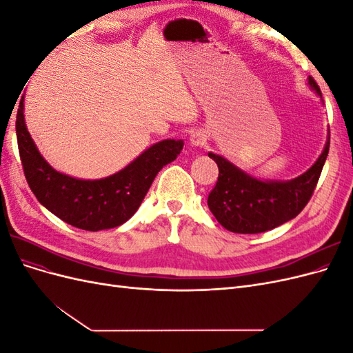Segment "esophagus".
Segmentation results:
<instances>
[{"mask_svg": "<svg viewBox=\"0 0 353 353\" xmlns=\"http://www.w3.org/2000/svg\"><path fill=\"white\" fill-rule=\"evenodd\" d=\"M205 141H206V138L201 132H194L193 135L190 137V143L193 145H203V144H205Z\"/></svg>", "mask_w": 353, "mask_h": 353, "instance_id": "esophagus-1", "label": "esophagus"}]
</instances>
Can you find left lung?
Masks as SVG:
<instances>
[{"instance_id": "obj_1", "label": "left lung", "mask_w": 353, "mask_h": 353, "mask_svg": "<svg viewBox=\"0 0 353 353\" xmlns=\"http://www.w3.org/2000/svg\"><path fill=\"white\" fill-rule=\"evenodd\" d=\"M309 85L321 97V90L312 77H309ZM328 150L330 140L314 166L287 183L259 181L227 159L209 153L218 165L219 175L209 193L208 206L221 225L231 232L258 234L279 227L296 218L311 200Z\"/></svg>"}]
</instances>
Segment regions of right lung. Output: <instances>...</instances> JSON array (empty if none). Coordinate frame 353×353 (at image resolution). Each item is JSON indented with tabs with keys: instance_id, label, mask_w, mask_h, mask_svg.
I'll list each match as a JSON object with an SVG mask.
<instances>
[{
	"instance_id": "obj_1",
	"label": "right lung",
	"mask_w": 353,
	"mask_h": 353,
	"mask_svg": "<svg viewBox=\"0 0 353 353\" xmlns=\"http://www.w3.org/2000/svg\"><path fill=\"white\" fill-rule=\"evenodd\" d=\"M16 134L32 193L57 218L85 231L114 228L130 219L140 208L159 170L174 162L184 147L181 140L160 141L121 172L104 179L83 181L57 172L39 154L25 125L23 101L19 104Z\"/></svg>"
}]
</instances>
